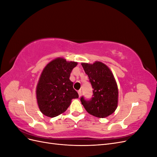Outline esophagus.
I'll use <instances>...</instances> for the list:
<instances>
[{
    "label": "esophagus",
    "mask_w": 157,
    "mask_h": 157,
    "mask_svg": "<svg viewBox=\"0 0 157 157\" xmlns=\"http://www.w3.org/2000/svg\"><path fill=\"white\" fill-rule=\"evenodd\" d=\"M78 94L79 97L81 96V95H82V91H81V90H78Z\"/></svg>",
    "instance_id": "obj_1"
}]
</instances>
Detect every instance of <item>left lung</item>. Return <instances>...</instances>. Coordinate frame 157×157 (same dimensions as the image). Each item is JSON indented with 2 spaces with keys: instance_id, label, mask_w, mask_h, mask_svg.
<instances>
[{
  "instance_id": "left-lung-1",
  "label": "left lung",
  "mask_w": 157,
  "mask_h": 157,
  "mask_svg": "<svg viewBox=\"0 0 157 157\" xmlns=\"http://www.w3.org/2000/svg\"><path fill=\"white\" fill-rule=\"evenodd\" d=\"M81 65L94 89L90 100L83 96L80 98L84 107L90 115L98 118L111 115L117 108L118 97V86L111 71L100 61Z\"/></svg>"
}]
</instances>
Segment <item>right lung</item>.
Instances as JSON below:
<instances>
[{"instance_id": "1", "label": "right lung", "mask_w": 157, "mask_h": 157, "mask_svg": "<svg viewBox=\"0 0 157 157\" xmlns=\"http://www.w3.org/2000/svg\"><path fill=\"white\" fill-rule=\"evenodd\" d=\"M77 65V62L58 58L42 71L36 94L40 111L45 116L53 118L59 115L67 110L73 99L78 98L69 80L71 71Z\"/></svg>"}]
</instances>
